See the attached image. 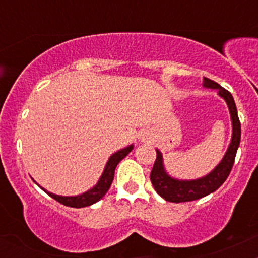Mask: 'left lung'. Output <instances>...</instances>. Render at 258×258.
<instances>
[{"label":"left lung","mask_w":258,"mask_h":258,"mask_svg":"<svg viewBox=\"0 0 258 258\" xmlns=\"http://www.w3.org/2000/svg\"><path fill=\"white\" fill-rule=\"evenodd\" d=\"M204 86L207 88L218 90V94L227 102L233 122L232 142H230V146L228 148L226 155L218 164V166L207 176L194 180H178L171 178L164 170L161 153L156 150V159L154 162L152 172H150V180H152V184L156 193L166 201H171V203H185V201L198 200L217 190L229 176L234 165V160H235L236 150L240 144L241 126L235 102H234L230 92L218 85L217 82L206 78L204 79Z\"/></svg>","instance_id":"8db88e82"}]
</instances>
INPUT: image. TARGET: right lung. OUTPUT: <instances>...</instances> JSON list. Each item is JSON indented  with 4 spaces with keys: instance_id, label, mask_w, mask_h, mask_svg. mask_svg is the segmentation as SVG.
<instances>
[{
    "instance_id": "right-lung-1",
    "label": "right lung",
    "mask_w": 258,
    "mask_h": 258,
    "mask_svg": "<svg viewBox=\"0 0 258 258\" xmlns=\"http://www.w3.org/2000/svg\"><path fill=\"white\" fill-rule=\"evenodd\" d=\"M133 149V146H130L125 148V149L119 150L117 153L112 154L109 159V161L106 162V166L104 172H103L102 177H100L99 182L97 183L93 188L90 189L86 193L78 195V197H59V195L52 194L49 191L44 190L49 197L53 198L54 200H57L58 203L63 204L65 206H69V207H75V209H79V207H86V206H90L92 204L97 203L102 199L103 197L106 194V191L109 190L110 188L112 179H114V173H115V168H116L117 164L122 160L125 156L128 155V153L131 152Z\"/></svg>"
}]
</instances>
